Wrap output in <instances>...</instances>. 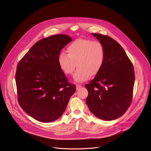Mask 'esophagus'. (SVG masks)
<instances>
[{
	"instance_id": "34e87169",
	"label": "esophagus",
	"mask_w": 151,
	"mask_h": 151,
	"mask_svg": "<svg viewBox=\"0 0 151 151\" xmlns=\"http://www.w3.org/2000/svg\"><path fill=\"white\" fill-rule=\"evenodd\" d=\"M76 90H79V89H80L81 87H82V86L81 85H79V84H77L76 85Z\"/></svg>"
}]
</instances>
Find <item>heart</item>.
<instances>
[{
    "label": "heart",
    "mask_w": 151,
    "mask_h": 151,
    "mask_svg": "<svg viewBox=\"0 0 151 151\" xmlns=\"http://www.w3.org/2000/svg\"><path fill=\"white\" fill-rule=\"evenodd\" d=\"M68 54L61 52L58 57V64L61 72L71 75L76 66L74 75L76 82H82L90 75H96L102 68L105 59V49L99 40L79 39L67 48Z\"/></svg>",
    "instance_id": "1"
}]
</instances>
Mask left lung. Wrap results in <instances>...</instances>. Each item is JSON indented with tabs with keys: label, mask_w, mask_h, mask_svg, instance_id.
<instances>
[{
	"label": "left lung",
	"mask_w": 151,
	"mask_h": 151,
	"mask_svg": "<svg viewBox=\"0 0 151 151\" xmlns=\"http://www.w3.org/2000/svg\"><path fill=\"white\" fill-rule=\"evenodd\" d=\"M105 49V59L95 78L85 85L86 103L91 113L104 121L122 116L130 106L134 84L133 64L123 48L112 37L92 33Z\"/></svg>",
	"instance_id": "obj_1"
}]
</instances>
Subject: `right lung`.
Wrapping results in <instances>:
<instances>
[{
  "label": "right lung",
  "mask_w": 151,
  "mask_h": 151,
  "mask_svg": "<svg viewBox=\"0 0 151 151\" xmlns=\"http://www.w3.org/2000/svg\"><path fill=\"white\" fill-rule=\"evenodd\" d=\"M72 38L55 35L40 39L19 61L15 74L18 101L28 115L42 122L58 119L76 91L60 70L58 57Z\"/></svg>",
  "instance_id": "obj_1"
}]
</instances>
